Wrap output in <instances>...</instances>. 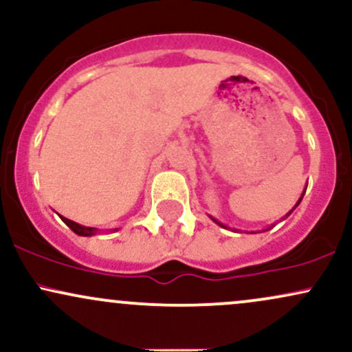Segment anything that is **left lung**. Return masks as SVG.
<instances>
[{"instance_id":"8db88e82","label":"left lung","mask_w":352,"mask_h":352,"mask_svg":"<svg viewBox=\"0 0 352 352\" xmlns=\"http://www.w3.org/2000/svg\"><path fill=\"white\" fill-rule=\"evenodd\" d=\"M302 195H305V193H302ZM302 195H301V199H302ZM301 199H300V200H298V204H296V205H294V207H298V205H300V201H301ZM289 213H292V212H289ZM289 213H288V215H289ZM210 218H212V220H213V221H215V223H218V225H220V227H223V228H227V225H223V223H220V221H217V220H215V218H213V217H210Z\"/></svg>"}]
</instances>
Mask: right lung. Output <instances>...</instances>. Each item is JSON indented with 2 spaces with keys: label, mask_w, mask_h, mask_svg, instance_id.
<instances>
[{
  "label": "right lung",
  "mask_w": 352,
  "mask_h": 352,
  "mask_svg": "<svg viewBox=\"0 0 352 352\" xmlns=\"http://www.w3.org/2000/svg\"><path fill=\"white\" fill-rule=\"evenodd\" d=\"M60 220H63L64 223H66L67 227H69V228L72 230V232H74L76 235H79V236H91V235H96V232H98V230H96V228H91V227H82V225L76 223V221L69 220V218L60 217Z\"/></svg>",
  "instance_id": "1"
}]
</instances>
